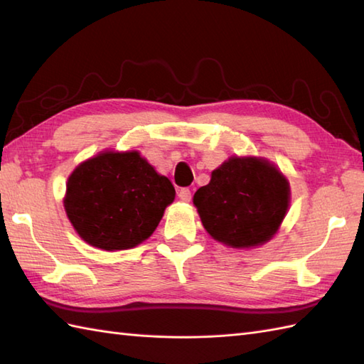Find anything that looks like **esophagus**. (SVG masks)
I'll return each mask as SVG.
<instances>
[{"instance_id": "34e87169", "label": "esophagus", "mask_w": 364, "mask_h": 364, "mask_svg": "<svg viewBox=\"0 0 364 364\" xmlns=\"http://www.w3.org/2000/svg\"><path fill=\"white\" fill-rule=\"evenodd\" d=\"M178 197H180V200H183V202H191L192 192L188 188H183V189H180V192H178Z\"/></svg>"}]
</instances>
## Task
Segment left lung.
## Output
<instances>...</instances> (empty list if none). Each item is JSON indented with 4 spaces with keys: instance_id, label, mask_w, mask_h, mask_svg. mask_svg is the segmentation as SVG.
Returning a JSON list of instances; mask_svg holds the SVG:
<instances>
[{
    "instance_id": "8db88e82",
    "label": "left lung",
    "mask_w": 364,
    "mask_h": 364,
    "mask_svg": "<svg viewBox=\"0 0 364 364\" xmlns=\"http://www.w3.org/2000/svg\"><path fill=\"white\" fill-rule=\"evenodd\" d=\"M205 230L236 249L267 242L289 206V184L275 166L257 158H230L194 196Z\"/></svg>"
}]
</instances>
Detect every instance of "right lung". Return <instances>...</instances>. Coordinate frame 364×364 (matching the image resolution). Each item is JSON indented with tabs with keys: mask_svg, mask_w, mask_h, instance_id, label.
Masks as SVG:
<instances>
[{
	"mask_svg": "<svg viewBox=\"0 0 364 364\" xmlns=\"http://www.w3.org/2000/svg\"><path fill=\"white\" fill-rule=\"evenodd\" d=\"M173 198V184L137 151H105L68 176L64 206L87 244L127 250L150 237Z\"/></svg>",
	"mask_w": 364,
	"mask_h": 364,
	"instance_id": "1",
	"label": "right lung"
}]
</instances>
